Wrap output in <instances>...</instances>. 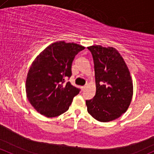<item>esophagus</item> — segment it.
<instances>
[{
	"label": "esophagus",
	"instance_id": "obj_1",
	"mask_svg": "<svg viewBox=\"0 0 154 154\" xmlns=\"http://www.w3.org/2000/svg\"><path fill=\"white\" fill-rule=\"evenodd\" d=\"M85 88H86V86H82V87H81V89H82V91H85Z\"/></svg>",
	"mask_w": 154,
	"mask_h": 154
}]
</instances>
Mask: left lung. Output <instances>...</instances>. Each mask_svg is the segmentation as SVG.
<instances>
[{
	"label": "left lung",
	"mask_w": 154,
	"mask_h": 154,
	"mask_svg": "<svg viewBox=\"0 0 154 154\" xmlns=\"http://www.w3.org/2000/svg\"><path fill=\"white\" fill-rule=\"evenodd\" d=\"M94 63L96 91L86 100L87 109L101 122L117 119L127 110L133 95V84L124 58L113 47H88Z\"/></svg>",
	"instance_id": "1"
}]
</instances>
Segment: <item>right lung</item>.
I'll use <instances>...</instances> for the list:
<instances>
[{
  "mask_svg": "<svg viewBox=\"0 0 154 154\" xmlns=\"http://www.w3.org/2000/svg\"><path fill=\"white\" fill-rule=\"evenodd\" d=\"M85 47L63 41L48 46L35 58L27 75L25 90L31 105L40 114L53 118L69 109L80 89L69 82L74 57Z\"/></svg>",
  "mask_w": 154,
  "mask_h": 154,
  "instance_id": "1",
  "label": "right lung"
}]
</instances>
